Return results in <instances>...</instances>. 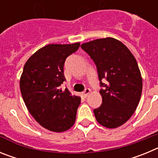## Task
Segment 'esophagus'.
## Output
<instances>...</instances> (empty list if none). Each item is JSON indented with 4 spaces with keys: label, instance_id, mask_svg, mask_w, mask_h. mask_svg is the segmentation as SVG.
Masks as SVG:
<instances>
[{
    "label": "esophagus",
    "instance_id": "esophagus-1",
    "mask_svg": "<svg viewBox=\"0 0 158 158\" xmlns=\"http://www.w3.org/2000/svg\"><path fill=\"white\" fill-rule=\"evenodd\" d=\"M90 92H91V89H85V91L82 93V96H84V97H87L88 95L90 93Z\"/></svg>",
    "mask_w": 158,
    "mask_h": 158
}]
</instances>
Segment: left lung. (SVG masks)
I'll list each match as a JSON object with an SVG mask.
<instances>
[{"instance_id": "1", "label": "left lung", "mask_w": 158, "mask_h": 158, "mask_svg": "<svg viewBox=\"0 0 158 158\" xmlns=\"http://www.w3.org/2000/svg\"><path fill=\"white\" fill-rule=\"evenodd\" d=\"M97 68L102 104L94 109L96 120L107 128L122 126L139 105L142 78L136 59L122 42L111 37L81 44ZM107 80V84L102 81Z\"/></svg>"}]
</instances>
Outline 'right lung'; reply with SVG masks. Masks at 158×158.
Segmentation results:
<instances>
[{
	"instance_id": "right-lung-1",
	"label": "right lung",
	"mask_w": 158,
	"mask_h": 158,
	"mask_svg": "<svg viewBox=\"0 0 158 158\" xmlns=\"http://www.w3.org/2000/svg\"><path fill=\"white\" fill-rule=\"evenodd\" d=\"M79 47L80 43L49 44L32 54L23 66L19 87L25 105L36 122L53 132L69 130L76 120L81 97L60 86L65 81V59Z\"/></svg>"
}]
</instances>
